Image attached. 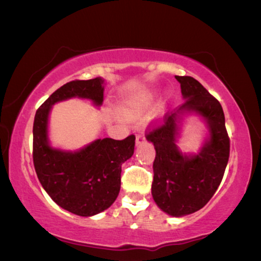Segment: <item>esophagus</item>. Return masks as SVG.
<instances>
[{"label":"esophagus","mask_w":261,"mask_h":261,"mask_svg":"<svg viewBox=\"0 0 261 261\" xmlns=\"http://www.w3.org/2000/svg\"><path fill=\"white\" fill-rule=\"evenodd\" d=\"M145 140H146V139H145V134L143 132H139L137 138H135V143H137V145H140L145 143Z\"/></svg>","instance_id":"obj_1"}]
</instances>
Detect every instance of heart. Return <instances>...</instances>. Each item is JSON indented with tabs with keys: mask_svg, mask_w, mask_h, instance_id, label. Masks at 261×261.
<instances>
[{
	"mask_svg": "<svg viewBox=\"0 0 261 261\" xmlns=\"http://www.w3.org/2000/svg\"><path fill=\"white\" fill-rule=\"evenodd\" d=\"M154 104V94L152 92L144 93L143 96L139 97L138 100L134 103L133 109L135 113L143 114L145 111L150 110Z\"/></svg>",
	"mask_w": 261,
	"mask_h": 261,
	"instance_id": "heart-1",
	"label": "heart"
}]
</instances>
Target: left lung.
I'll return each instance as SVG.
<instances>
[{"label": "left lung", "instance_id": "obj_1", "mask_svg": "<svg viewBox=\"0 0 261 261\" xmlns=\"http://www.w3.org/2000/svg\"><path fill=\"white\" fill-rule=\"evenodd\" d=\"M185 103L164 116V123L146 135L153 144L152 197L158 207L172 217L199 211L213 197L229 161L230 141L221 103L192 76H178ZM186 114L202 117L208 135L197 154L177 146Z\"/></svg>", "mask_w": 261, "mask_h": 261}]
</instances>
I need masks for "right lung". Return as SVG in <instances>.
<instances>
[{"label":"right lung","instance_id":"1","mask_svg":"<svg viewBox=\"0 0 261 261\" xmlns=\"http://www.w3.org/2000/svg\"><path fill=\"white\" fill-rule=\"evenodd\" d=\"M104 85L100 76L67 83L40 106L33 122V164L40 185L60 207L81 217L106 211L116 200L121 165L133 155L135 137L97 139L79 150H62L50 144L49 116L53 106L70 98L87 99L99 108Z\"/></svg>","mask_w":261,"mask_h":261}]
</instances>
